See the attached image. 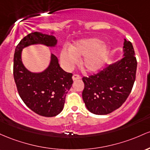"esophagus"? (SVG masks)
<instances>
[{"label": "esophagus", "mask_w": 150, "mask_h": 150, "mask_svg": "<svg viewBox=\"0 0 150 150\" xmlns=\"http://www.w3.org/2000/svg\"><path fill=\"white\" fill-rule=\"evenodd\" d=\"M79 79H81V76L78 74H74L73 76H72V79H73L74 81Z\"/></svg>", "instance_id": "obj_1"}]
</instances>
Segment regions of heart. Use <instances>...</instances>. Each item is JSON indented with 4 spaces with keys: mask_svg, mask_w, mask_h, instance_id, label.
<instances>
[{
    "mask_svg": "<svg viewBox=\"0 0 150 150\" xmlns=\"http://www.w3.org/2000/svg\"><path fill=\"white\" fill-rule=\"evenodd\" d=\"M110 49L103 45L101 40L97 38L86 39L76 42L70 49L64 48L60 59L64 67L71 69L78 62V58L83 57L81 66L88 72L100 70L108 59Z\"/></svg>",
    "mask_w": 150,
    "mask_h": 150,
    "instance_id": "b5f03b06",
    "label": "heart"
}]
</instances>
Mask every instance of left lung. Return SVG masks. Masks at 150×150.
<instances>
[{
	"label": "left lung",
	"mask_w": 150,
	"mask_h": 150,
	"mask_svg": "<svg viewBox=\"0 0 150 150\" xmlns=\"http://www.w3.org/2000/svg\"><path fill=\"white\" fill-rule=\"evenodd\" d=\"M123 57L96 74L82 79V98L86 108L96 115H107L127 98L135 81L137 59L132 43L124 39Z\"/></svg>",
	"instance_id": "8db88e82"
}]
</instances>
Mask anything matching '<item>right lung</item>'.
<instances>
[{
  "instance_id": "add662e5",
  "label": "right lung",
  "mask_w": 150,
  "mask_h": 150,
  "mask_svg": "<svg viewBox=\"0 0 150 150\" xmlns=\"http://www.w3.org/2000/svg\"><path fill=\"white\" fill-rule=\"evenodd\" d=\"M53 34L30 33L17 45L14 54L13 76L20 96L30 109L45 117L56 116L62 111L65 98L73 83L72 74L62 69L53 54L45 70L30 71L23 64L22 52L24 48L34 45L56 47L57 40Z\"/></svg>"
}]
</instances>
